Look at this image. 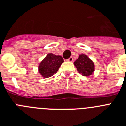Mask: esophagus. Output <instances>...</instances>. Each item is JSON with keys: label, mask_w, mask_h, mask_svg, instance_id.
I'll return each mask as SVG.
<instances>
[{"label": "esophagus", "mask_w": 126, "mask_h": 126, "mask_svg": "<svg viewBox=\"0 0 126 126\" xmlns=\"http://www.w3.org/2000/svg\"><path fill=\"white\" fill-rule=\"evenodd\" d=\"M67 61H69V62H73V58L72 57H69V59H67Z\"/></svg>", "instance_id": "34e87169"}]
</instances>
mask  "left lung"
Wrapping results in <instances>:
<instances>
[{"label":"left lung","mask_w":126,"mask_h":126,"mask_svg":"<svg viewBox=\"0 0 126 126\" xmlns=\"http://www.w3.org/2000/svg\"><path fill=\"white\" fill-rule=\"evenodd\" d=\"M74 65L78 72L83 76L89 77L94 71V64L93 61L85 54L79 55V58L74 62Z\"/></svg>","instance_id":"left-lung-1"}]
</instances>
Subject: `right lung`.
I'll return each mask as SVG.
<instances>
[{
    "mask_svg": "<svg viewBox=\"0 0 126 126\" xmlns=\"http://www.w3.org/2000/svg\"><path fill=\"white\" fill-rule=\"evenodd\" d=\"M64 59L61 55L48 53L42 60L38 67V73L44 78H49L57 72Z\"/></svg>",
    "mask_w": 126,
    "mask_h": 126,
    "instance_id": "add662e5",
    "label": "right lung"
}]
</instances>
